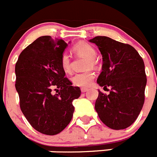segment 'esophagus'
Returning a JSON list of instances; mask_svg holds the SVG:
<instances>
[{"label": "esophagus", "mask_w": 157, "mask_h": 157, "mask_svg": "<svg viewBox=\"0 0 157 157\" xmlns=\"http://www.w3.org/2000/svg\"><path fill=\"white\" fill-rule=\"evenodd\" d=\"M88 90V89L87 88H81V92L82 93H85Z\"/></svg>", "instance_id": "esophagus-1"}]
</instances>
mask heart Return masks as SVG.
I'll list each match as a JSON object with an SVG mask.
<instances>
[{"label": "heart", "instance_id": "obj_1", "mask_svg": "<svg viewBox=\"0 0 157 157\" xmlns=\"http://www.w3.org/2000/svg\"><path fill=\"white\" fill-rule=\"evenodd\" d=\"M73 51L78 55L86 56L89 58L88 66L90 67L91 64L94 66L95 64L94 58L96 57V51L90 45L86 42H79L75 45L73 48ZM60 66L65 72H69L71 71V57L69 54L67 52H63L61 54L60 59ZM94 79V73L92 71H85L81 73H77L72 76L71 80L72 84L75 86L86 87L89 86L92 83Z\"/></svg>", "mask_w": 157, "mask_h": 157}]
</instances>
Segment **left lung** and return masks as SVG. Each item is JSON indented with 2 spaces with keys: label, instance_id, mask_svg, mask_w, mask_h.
<instances>
[{
  "label": "left lung",
  "instance_id": "obj_1",
  "mask_svg": "<svg viewBox=\"0 0 157 157\" xmlns=\"http://www.w3.org/2000/svg\"><path fill=\"white\" fill-rule=\"evenodd\" d=\"M90 42L102 55V71L97 82L104 90L111 88L108 95L99 90L96 112L109 128L126 129L138 118L145 101L147 78L143 59L134 47L109 37L98 36Z\"/></svg>",
  "mask_w": 157,
  "mask_h": 157
}]
</instances>
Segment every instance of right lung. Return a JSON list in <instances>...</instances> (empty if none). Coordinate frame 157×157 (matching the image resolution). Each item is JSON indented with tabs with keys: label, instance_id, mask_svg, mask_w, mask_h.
Listing matches in <instances>:
<instances>
[{
	"label": "right lung",
	"instance_id": "right-lung-1",
	"mask_svg": "<svg viewBox=\"0 0 157 157\" xmlns=\"http://www.w3.org/2000/svg\"><path fill=\"white\" fill-rule=\"evenodd\" d=\"M67 44L62 39L41 36L20 53L16 63V89L19 105L30 125L40 133L55 135L71 122L72 101L80 97L60 66Z\"/></svg>",
	"mask_w": 157,
	"mask_h": 157
}]
</instances>
